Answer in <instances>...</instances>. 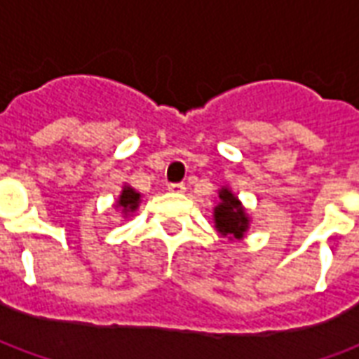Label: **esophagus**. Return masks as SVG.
Listing matches in <instances>:
<instances>
[{
    "label": "esophagus",
    "mask_w": 359,
    "mask_h": 359,
    "mask_svg": "<svg viewBox=\"0 0 359 359\" xmlns=\"http://www.w3.org/2000/svg\"><path fill=\"white\" fill-rule=\"evenodd\" d=\"M167 188H169V192H175V194H182L187 190V187L182 182H175V184H169Z\"/></svg>",
    "instance_id": "1"
}]
</instances>
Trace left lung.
<instances>
[{
  "mask_svg": "<svg viewBox=\"0 0 359 359\" xmlns=\"http://www.w3.org/2000/svg\"><path fill=\"white\" fill-rule=\"evenodd\" d=\"M213 223L217 233L226 241H242L248 233V211L229 187L219 190V203L213 208Z\"/></svg>",
  "mask_w": 359,
  "mask_h": 359,
  "instance_id": "1",
  "label": "left lung"
}]
</instances>
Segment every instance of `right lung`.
Segmentation results:
<instances>
[{
	"mask_svg": "<svg viewBox=\"0 0 359 359\" xmlns=\"http://www.w3.org/2000/svg\"><path fill=\"white\" fill-rule=\"evenodd\" d=\"M140 202H142L140 192H136L130 184H125L123 190H121V194H118L117 202L113 203V208L121 211V215L126 219L128 215H133L134 211L138 210Z\"/></svg>",
	"mask_w": 359,
	"mask_h": 359,
	"instance_id": "obj_1",
	"label": "right lung"
}]
</instances>
